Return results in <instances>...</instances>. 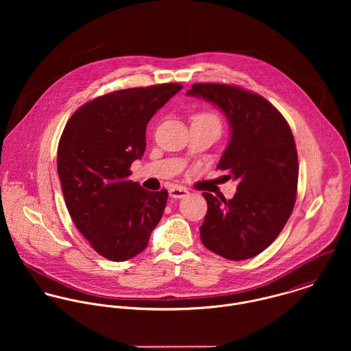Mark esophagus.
<instances>
[{"label":"esophagus","mask_w":351,"mask_h":351,"mask_svg":"<svg viewBox=\"0 0 351 351\" xmlns=\"http://www.w3.org/2000/svg\"><path fill=\"white\" fill-rule=\"evenodd\" d=\"M169 195H170V197H173V199H184V197H186V196L189 195V192H188V189H185V188L173 186L171 189H169Z\"/></svg>","instance_id":"34e87169"}]
</instances>
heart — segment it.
Here are the masks:
<instances>
[{"label":"heart","mask_w":351,"mask_h":351,"mask_svg":"<svg viewBox=\"0 0 351 351\" xmlns=\"http://www.w3.org/2000/svg\"><path fill=\"white\" fill-rule=\"evenodd\" d=\"M192 123H209V124H216V125L220 127V120H219V117H217L215 113L206 112V110L197 112L196 114H193Z\"/></svg>","instance_id":"heart-1"}]
</instances>
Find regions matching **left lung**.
<instances>
[{
	"label": "left lung",
	"mask_w": 351,
	"mask_h": 351,
	"mask_svg": "<svg viewBox=\"0 0 351 351\" xmlns=\"http://www.w3.org/2000/svg\"><path fill=\"white\" fill-rule=\"evenodd\" d=\"M188 95L227 116L231 139L217 169L239 182L231 200L202 193L208 210L201 242L226 259H249L276 241L293 210L299 160L292 130L269 101L243 88L195 84Z\"/></svg>",
	"instance_id": "left-lung-1"
}]
</instances>
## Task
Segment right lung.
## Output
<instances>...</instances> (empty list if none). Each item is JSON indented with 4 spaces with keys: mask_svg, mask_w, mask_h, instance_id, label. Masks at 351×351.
Instances as JSON below:
<instances>
[{
    "mask_svg": "<svg viewBox=\"0 0 351 351\" xmlns=\"http://www.w3.org/2000/svg\"><path fill=\"white\" fill-rule=\"evenodd\" d=\"M181 89L160 84L104 95L78 108L62 132L56 166L67 210L109 261L145 250L163 215L167 191H146L128 177L146 150L147 123Z\"/></svg>",
    "mask_w": 351,
    "mask_h": 351,
    "instance_id": "obj_1",
    "label": "right lung"
}]
</instances>
